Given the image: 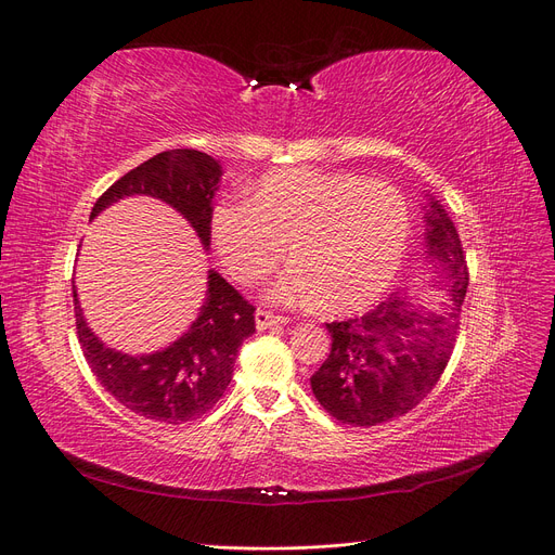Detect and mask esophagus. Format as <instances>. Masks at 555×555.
I'll list each match as a JSON object with an SVG mask.
<instances>
[{
  "mask_svg": "<svg viewBox=\"0 0 555 555\" xmlns=\"http://www.w3.org/2000/svg\"><path fill=\"white\" fill-rule=\"evenodd\" d=\"M255 322H257V328H259V331H266V328H273V326H282L284 322H287V319L280 317V314H273V312L257 310Z\"/></svg>",
  "mask_w": 555,
  "mask_h": 555,
  "instance_id": "1",
  "label": "esophagus"
}]
</instances>
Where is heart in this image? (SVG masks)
<instances>
[{
	"label": "heart",
	"instance_id": "heart-1",
	"mask_svg": "<svg viewBox=\"0 0 555 555\" xmlns=\"http://www.w3.org/2000/svg\"><path fill=\"white\" fill-rule=\"evenodd\" d=\"M210 227L217 255L238 282L266 280L287 243L296 266L280 280L275 300L354 312L396 280L408 255L410 208L384 180L304 166L266 173L249 201H222Z\"/></svg>",
	"mask_w": 555,
	"mask_h": 555
}]
</instances>
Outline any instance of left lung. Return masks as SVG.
I'll list each match as a JSON object with an SVG mask.
<instances>
[{"instance_id":"obj_1","label":"left lung","mask_w":555,"mask_h":555,"mask_svg":"<svg viewBox=\"0 0 555 555\" xmlns=\"http://www.w3.org/2000/svg\"><path fill=\"white\" fill-rule=\"evenodd\" d=\"M424 208L428 259L449 300L426 310L393 292L371 312L326 324L331 354L310 386L340 424L367 428L408 414L433 391L451 359L469 273L447 210L435 198Z\"/></svg>"}]
</instances>
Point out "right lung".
<instances>
[{
  "label": "right lung",
  "instance_id": "obj_1",
  "mask_svg": "<svg viewBox=\"0 0 555 555\" xmlns=\"http://www.w3.org/2000/svg\"><path fill=\"white\" fill-rule=\"evenodd\" d=\"M222 166L198 150H166L115 180L96 198L90 220L127 196H155L192 224L208 249L212 196ZM78 343L99 384L133 414L157 424H184L215 408L233 375L238 347L255 333V306L217 273L208 271V289L190 331L155 354L131 357L106 347L88 326L74 284Z\"/></svg>",
  "mask_w": 555,
  "mask_h": 555
}]
</instances>
